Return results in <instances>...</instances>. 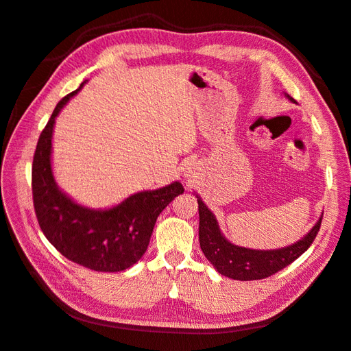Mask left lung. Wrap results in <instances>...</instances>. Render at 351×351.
I'll list each match as a JSON object with an SVG mask.
<instances>
[{"mask_svg":"<svg viewBox=\"0 0 351 351\" xmlns=\"http://www.w3.org/2000/svg\"><path fill=\"white\" fill-rule=\"evenodd\" d=\"M286 97L291 102H295V99L289 95H286ZM197 203H199L200 217L199 240L204 256L208 258V261L219 274L241 282L265 278L292 264L296 258H300L311 246L320 230L323 218L322 213L316 226L301 240L291 246L271 250H258L231 243L230 240L223 237L217 218L208 209V206L203 203L200 195H197Z\"/></svg>","mask_w":351,"mask_h":351,"instance_id":"left-lung-1","label":"left lung"}]
</instances>
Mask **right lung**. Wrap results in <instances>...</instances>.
I'll return each instance as SVG.
<instances>
[{"instance_id": "add662e5", "label": "right lung", "mask_w": 351, "mask_h": 351, "mask_svg": "<svg viewBox=\"0 0 351 351\" xmlns=\"http://www.w3.org/2000/svg\"><path fill=\"white\" fill-rule=\"evenodd\" d=\"M84 83L56 105L40 134L32 161L35 215L44 236L69 261L95 271H123L147 252L158 215L184 193V186L176 181L141 191L110 209L86 208L60 190L51 170L53 128L62 108Z\"/></svg>"}]
</instances>
